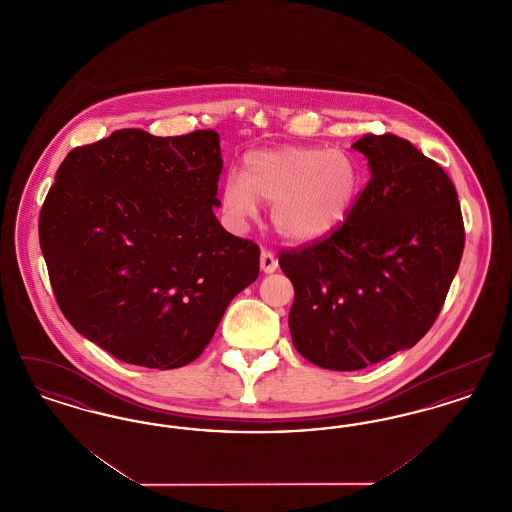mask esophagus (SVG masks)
<instances>
[{"label": "esophagus", "mask_w": 512, "mask_h": 512, "mask_svg": "<svg viewBox=\"0 0 512 512\" xmlns=\"http://www.w3.org/2000/svg\"><path fill=\"white\" fill-rule=\"evenodd\" d=\"M261 268H263V272H274L276 268H278V259H276V255L272 253V251H268V249H263L261 251Z\"/></svg>", "instance_id": "34e87169"}]
</instances>
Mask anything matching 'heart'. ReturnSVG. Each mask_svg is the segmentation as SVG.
I'll return each mask as SVG.
<instances>
[{
	"instance_id": "obj_1",
	"label": "heart",
	"mask_w": 512,
	"mask_h": 512,
	"mask_svg": "<svg viewBox=\"0 0 512 512\" xmlns=\"http://www.w3.org/2000/svg\"><path fill=\"white\" fill-rule=\"evenodd\" d=\"M363 174L355 157L343 149L286 146L245 153L240 174L222 184L220 201L234 220L270 203L268 219L278 236L313 242L332 234L351 211Z\"/></svg>"
}]
</instances>
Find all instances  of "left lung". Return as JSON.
Instances as JSON below:
<instances>
[{
	"label": "left lung",
	"instance_id": "left-lung-1",
	"mask_svg": "<svg viewBox=\"0 0 512 512\" xmlns=\"http://www.w3.org/2000/svg\"><path fill=\"white\" fill-rule=\"evenodd\" d=\"M370 180L340 226L280 249L292 280L295 349L328 370H359L413 347L436 322L461 265L464 222L451 178L395 134L353 146Z\"/></svg>",
	"mask_w": 512,
	"mask_h": 512
}]
</instances>
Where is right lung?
<instances>
[{"label": "right lung", "mask_w": 512, "mask_h": 512, "mask_svg": "<svg viewBox=\"0 0 512 512\" xmlns=\"http://www.w3.org/2000/svg\"><path fill=\"white\" fill-rule=\"evenodd\" d=\"M215 130L124 128L74 147L40 211L61 313L128 365L195 361L230 301L259 276V245L220 226Z\"/></svg>", "instance_id": "obj_1"}]
</instances>
